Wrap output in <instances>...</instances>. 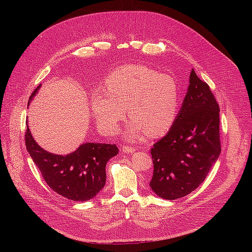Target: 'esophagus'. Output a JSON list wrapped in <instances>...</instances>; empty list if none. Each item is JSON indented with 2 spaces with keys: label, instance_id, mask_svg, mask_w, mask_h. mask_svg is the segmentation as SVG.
Segmentation results:
<instances>
[{
  "label": "esophagus",
  "instance_id": "obj_1",
  "mask_svg": "<svg viewBox=\"0 0 252 252\" xmlns=\"http://www.w3.org/2000/svg\"><path fill=\"white\" fill-rule=\"evenodd\" d=\"M123 152L125 154H131V153L135 152V149L132 147H129V146H125V147H123Z\"/></svg>",
  "mask_w": 252,
  "mask_h": 252
}]
</instances>
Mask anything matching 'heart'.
I'll use <instances>...</instances> for the list:
<instances>
[{"label": "heart", "instance_id": "obj_1", "mask_svg": "<svg viewBox=\"0 0 252 252\" xmlns=\"http://www.w3.org/2000/svg\"><path fill=\"white\" fill-rule=\"evenodd\" d=\"M107 89L92 94L91 107L101 131L115 134L127 113L131 117L126 134L137 137L165 133L173 125L178 106L175 81L143 64H125L107 76Z\"/></svg>", "mask_w": 252, "mask_h": 252}]
</instances>
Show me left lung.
<instances>
[{
  "label": "left lung",
  "mask_w": 252,
  "mask_h": 252,
  "mask_svg": "<svg viewBox=\"0 0 252 252\" xmlns=\"http://www.w3.org/2000/svg\"><path fill=\"white\" fill-rule=\"evenodd\" d=\"M220 152L219 103L192 68L188 93L172 126L151 150V189L170 200L189 194L203 183Z\"/></svg>",
  "instance_id": "1"
}]
</instances>
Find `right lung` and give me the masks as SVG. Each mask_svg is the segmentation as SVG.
Returning a JSON list of instances; mask_svg holds the SVG:
<instances>
[{
	"instance_id": "add662e5",
	"label": "right lung",
	"mask_w": 252,
	"mask_h": 252,
	"mask_svg": "<svg viewBox=\"0 0 252 252\" xmlns=\"http://www.w3.org/2000/svg\"><path fill=\"white\" fill-rule=\"evenodd\" d=\"M41 85L33 91L30 101ZM28 123V122H27ZM26 147L47 185L58 194L75 201L94 198L105 185V165L119 154L116 145L86 142L66 156L51 154L42 149L27 126Z\"/></svg>"
}]
</instances>
